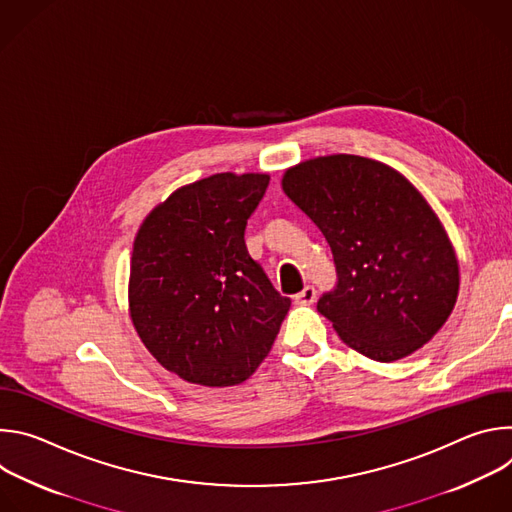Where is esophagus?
Returning <instances> with one entry per match:
<instances>
[{
	"label": "esophagus",
	"mask_w": 512,
	"mask_h": 512,
	"mask_svg": "<svg viewBox=\"0 0 512 512\" xmlns=\"http://www.w3.org/2000/svg\"><path fill=\"white\" fill-rule=\"evenodd\" d=\"M316 300V289L312 285H306L300 294L294 296V304L296 306H310Z\"/></svg>",
	"instance_id": "34e87169"
}]
</instances>
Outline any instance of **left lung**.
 I'll use <instances>...</instances> for the list:
<instances>
[{"label":"left lung","mask_w":512,"mask_h":512,"mask_svg":"<svg viewBox=\"0 0 512 512\" xmlns=\"http://www.w3.org/2000/svg\"><path fill=\"white\" fill-rule=\"evenodd\" d=\"M281 186L332 249L338 283L318 312L340 340L379 362L427 344L456 306L460 265L423 194L395 168L350 154L287 168Z\"/></svg>","instance_id":"1"}]
</instances>
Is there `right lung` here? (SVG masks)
I'll use <instances>...</instances> for the list:
<instances>
[{
  "label": "right lung",
  "instance_id": "obj_1",
  "mask_svg": "<svg viewBox=\"0 0 512 512\" xmlns=\"http://www.w3.org/2000/svg\"><path fill=\"white\" fill-rule=\"evenodd\" d=\"M267 174H212L178 188L141 223L129 316L162 367L202 387L247 381L291 306L245 247Z\"/></svg>",
  "mask_w": 512,
  "mask_h": 512
}]
</instances>
